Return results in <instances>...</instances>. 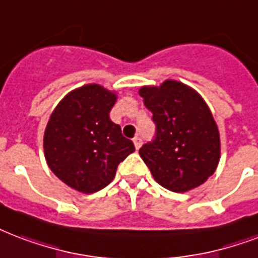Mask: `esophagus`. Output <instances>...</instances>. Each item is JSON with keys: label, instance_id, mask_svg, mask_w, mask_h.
I'll list each match as a JSON object with an SVG mask.
<instances>
[{"label": "esophagus", "instance_id": "1", "mask_svg": "<svg viewBox=\"0 0 258 258\" xmlns=\"http://www.w3.org/2000/svg\"><path fill=\"white\" fill-rule=\"evenodd\" d=\"M134 145H135V149L139 150V147H141V145H142V139H141L139 137H135L134 138Z\"/></svg>", "mask_w": 258, "mask_h": 258}]
</instances>
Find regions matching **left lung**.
<instances>
[{"label":"left lung","instance_id":"left-lung-1","mask_svg":"<svg viewBox=\"0 0 258 258\" xmlns=\"http://www.w3.org/2000/svg\"><path fill=\"white\" fill-rule=\"evenodd\" d=\"M139 94L151 111L155 135L139 149L155 181L172 192L202 185L215 172L219 133L204 100L181 82L168 80Z\"/></svg>","mask_w":258,"mask_h":258}]
</instances>
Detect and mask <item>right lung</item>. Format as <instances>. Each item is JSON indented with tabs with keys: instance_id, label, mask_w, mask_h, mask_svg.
Instances as JSON below:
<instances>
[{
	"instance_id": "obj_1",
	"label": "right lung",
	"mask_w": 258,
	"mask_h": 258,
	"mask_svg": "<svg viewBox=\"0 0 258 258\" xmlns=\"http://www.w3.org/2000/svg\"><path fill=\"white\" fill-rule=\"evenodd\" d=\"M115 101V94L92 84L69 93L51 115L44 133L47 164L73 189H103L121 161L135 151L120 125L109 119Z\"/></svg>"
}]
</instances>
